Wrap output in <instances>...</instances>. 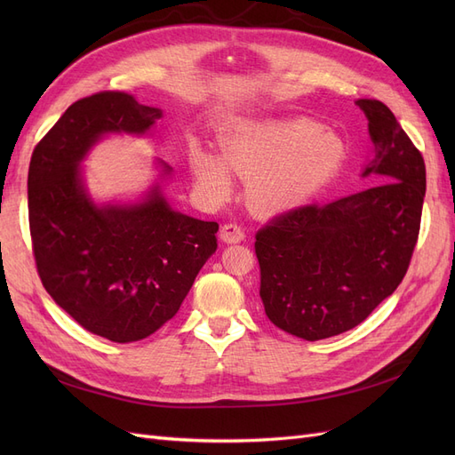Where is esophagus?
I'll use <instances>...</instances> for the list:
<instances>
[{
  "label": "esophagus",
  "instance_id": "esophagus-1",
  "mask_svg": "<svg viewBox=\"0 0 455 455\" xmlns=\"http://www.w3.org/2000/svg\"><path fill=\"white\" fill-rule=\"evenodd\" d=\"M220 239L224 243H241L244 239V231L239 224H224L220 229Z\"/></svg>",
  "mask_w": 455,
  "mask_h": 455
}]
</instances>
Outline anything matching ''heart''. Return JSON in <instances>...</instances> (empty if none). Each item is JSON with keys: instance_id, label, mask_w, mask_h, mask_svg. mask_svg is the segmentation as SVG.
<instances>
[{"instance_id": "1", "label": "heart", "mask_w": 455, "mask_h": 455, "mask_svg": "<svg viewBox=\"0 0 455 455\" xmlns=\"http://www.w3.org/2000/svg\"><path fill=\"white\" fill-rule=\"evenodd\" d=\"M220 156L201 144L189 148L199 184L212 197H226L231 172L246 180L254 211L273 214L307 203L334 180L347 159V146L323 123L307 117L233 119L220 131Z\"/></svg>"}]
</instances>
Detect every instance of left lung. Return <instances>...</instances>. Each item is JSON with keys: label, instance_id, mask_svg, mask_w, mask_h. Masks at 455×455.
I'll return each mask as SVG.
<instances>
[{"label": "left lung", "instance_id": "left-lung-1", "mask_svg": "<svg viewBox=\"0 0 455 455\" xmlns=\"http://www.w3.org/2000/svg\"><path fill=\"white\" fill-rule=\"evenodd\" d=\"M374 156L376 186L275 216L256 233L259 298L269 321L307 341L361 324L401 284L414 254L425 197L419 149L379 100H356Z\"/></svg>", "mask_w": 455, "mask_h": 455}]
</instances>
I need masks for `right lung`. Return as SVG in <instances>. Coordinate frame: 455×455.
I'll return each mask as SVG.
<instances>
[{"mask_svg":"<svg viewBox=\"0 0 455 455\" xmlns=\"http://www.w3.org/2000/svg\"><path fill=\"white\" fill-rule=\"evenodd\" d=\"M161 117L132 94L96 92L66 109L30 159L39 279L76 323L116 343L144 339L171 321L218 246V224L174 211L159 184L127 204H96L84 184L79 164L104 134L142 136Z\"/></svg>","mask_w":455,"mask_h":455,"instance_id":"add662e5","label":"right lung"}]
</instances>
